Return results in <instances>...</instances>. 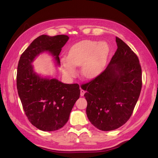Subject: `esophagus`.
Segmentation results:
<instances>
[{"instance_id":"esophagus-1","label":"esophagus","mask_w":158,"mask_h":158,"mask_svg":"<svg viewBox=\"0 0 158 158\" xmlns=\"http://www.w3.org/2000/svg\"><path fill=\"white\" fill-rule=\"evenodd\" d=\"M85 92L84 91V90L82 89H80V94H81V96H83V95H84V94H85Z\"/></svg>"}]
</instances>
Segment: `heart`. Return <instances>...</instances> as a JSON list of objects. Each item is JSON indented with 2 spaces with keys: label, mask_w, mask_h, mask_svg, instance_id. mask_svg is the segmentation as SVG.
Wrapping results in <instances>:
<instances>
[{
  "label": "heart",
  "mask_w": 158,
  "mask_h": 158,
  "mask_svg": "<svg viewBox=\"0 0 158 158\" xmlns=\"http://www.w3.org/2000/svg\"><path fill=\"white\" fill-rule=\"evenodd\" d=\"M109 53V46L105 41L84 40L74 44L69 49L68 58L62 57L60 62L64 71L69 75H75V66L82 64L83 77L92 78L101 71Z\"/></svg>",
  "instance_id": "obj_1"
}]
</instances>
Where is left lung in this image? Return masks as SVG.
Instances as JSON below:
<instances>
[{"label": "left lung", "mask_w": 158, "mask_h": 158, "mask_svg": "<svg viewBox=\"0 0 158 158\" xmlns=\"http://www.w3.org/2000/svg\"><path fill=\"white\" fill-rule=\"evenodd\" d=\"M106 69L82 84L88 102L89 122L102 131L115 130L132 115L142 88V70L138 56L122 39Z\"/></svg>", "instance_id": "8db88e82"}]
</instances>
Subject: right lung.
<instances>
[{
	"label": "right lung",
	"mask_w": 158,
	"mask_h": 158,
	"mask_svg": "<svg viewBox=\"0 0 158 158\" xmlns=\"http://www.w3.org/2000/svg\"><path fill=\"white\" fill-rule=\"evenodd\" d=\"M69 39L64 35L39 36L23 52L18 62L17 89L23 110L29 122L43 131L57 130L65 125L79 98L80 89L77 83L42 78L34 72L31 64L39 53L49 52L60 65V53Z\"/></svg>",
	"instance_id": "obj_1"
}]
</instances>
